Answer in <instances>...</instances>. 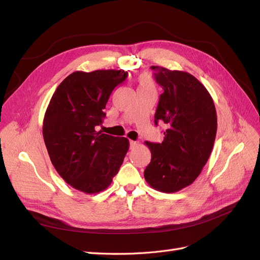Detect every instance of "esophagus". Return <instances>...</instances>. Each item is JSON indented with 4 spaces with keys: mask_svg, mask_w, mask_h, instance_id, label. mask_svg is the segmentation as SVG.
I'll use <instances>...</instances> for the list:
<instances>
[{
    "mask_svg": "<svg viewBox=\"0 0 260 260\" xmlns=\"http://www.w3.org/2000/svg\"><path fill=\"white\" fill-rule=\"evenodd\" d=\"M138 145V142H136V141H130V148H135L136 146Z\"/></svg>",
    "mask_w": 260,
    "mask_h": 260,
    "instance_id": "34e87169",
    "label": "esophagus"
}]
</instances>
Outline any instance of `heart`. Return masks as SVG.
Here are the masks:
<instances>
[{
	"label": "heart",
	"instance_id": "obj_1",
	"mask_svg": "<svg viewBox=\"0 0 260 260\" xmlns=\"http://www.w3.org/2000/svg\"><path fill=\"white\" fill-rule=\"evenodd\" d=\"M139 88H153V80L148 74H143L139 77Z\"/></svg>",
	"mask_w": 260,
	"mask_h": 260
}]
</instances>
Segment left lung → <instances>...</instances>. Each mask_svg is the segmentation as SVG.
Instances as JSON below:
<instances>
[{
  "label": "left lung",
  "mask_w": 260,
  "mask_h": 260,
  "mask_svg": "<svg viewBox=\"0 0 260 260\" xmlns=\"http://www.w3.org/2000/svg\"><path fill=\"white\" fill-rule=\"evenodd\" d=\"M160 94L155 123L167 125L161 143L145 142L152 154L144 170L155 190L175 193L192 184L205 166L215 143L217 113L209 92L194 76L152 66Z\"/></svg>",
  "instance_id": "8db88e82"
}]
</instances>
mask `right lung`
I'll return each mask as SVG.
<instances>
[{"mask_svg":"<svg viewBox=\"0 0 260 260\" xmlns=\"http://www.w3.org/2000/svg\"><path fill=\"white\" fill-rule=\"evenodd\" d=\"M124 70L75 72L54 92L43 119V139L58 175L70 186L95 194L111 185L129 149L127 138L98 131Z\"/></svg>","mask_w":260,"mask_h":260,"instance_id":"1","label":"right lung"}]
</instances>
